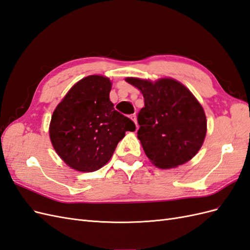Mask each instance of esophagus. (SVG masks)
<instances>
[{"label":"esophagus","mask_w":250,"mask_h":250,"mask_svg":"<svg viewBox=\"0 0 250 250\" xmlns=\"http://www.w3.org/2000/svg\"><path fill=\"white\" fill-rule=\"evenodd\" d=\"M130 119L133 121V122L135 123V125H137V127H138V123H137V116H135V113H133V115H131V116H130Z\"/></svg>","instance_id":"1"}]
</instances>
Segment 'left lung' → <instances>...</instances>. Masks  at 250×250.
Masks as SVG:
<instances>
[{
  "instance_id": "1",
  "label": "left lung",
  "mask_w": 250,
  "mask_h": 250,
  "mask_svg": "<svg viewBox=\"0 0 250 250\" xmlns=\"http://www.w3.org/2000/svg\"><path fill=\"white\" fill-rule=\"evenodd\" d=\"M139 88L145 107L138 115V138L149 160L161 169L190 161L207 134V118L200 103L180 82L126 78Z\"/></svg>"
}]
</instances>
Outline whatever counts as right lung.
I'll list each match as a JSON object with an SVG mask.
<instances>
[{
  "label": "right lung",
  "mask_w": 250,
  "mask_h": 250,
  "mask_svg": "<svg viewBox=\"0 0 250 250\" xmlns=\"http://www.w3.org/2000/svg\"><path fill=\"white\" fill-rule=\"evenodd\" d=\"M111 82L92 75L75 84L52 115L50 139L60 158L74 170L94 172L106 164L132 121L109 100Z\"/></svg>",
  "instance_id": "add662e5"
}]
</instances>
